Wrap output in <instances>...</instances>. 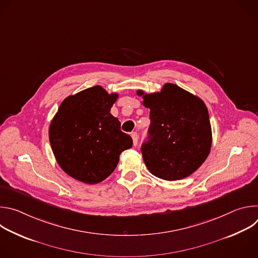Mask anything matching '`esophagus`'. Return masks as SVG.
I'll use <instances>...</instances> for the list:
<instances>
[{
    "label": "esophagus",
    "mask_w": 258,
    "mask_h": 258,
    "mask_svg": "<svg viewBox=\"0 0 258 258\" xmlns=\"http://www.w3.org/2000/svg\"><path fill=\"white\" fill-rule=\"evenodd\" d=\"M132 138H133V142H134V146H137L138 145V134L136 132H133L131 134Z\"/></svg>",
    "instance_id": "esophagus-1"
}]
</instances>
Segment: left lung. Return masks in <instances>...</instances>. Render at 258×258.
Instances as JSON below:
<instances>
[{"mask_svg":"<svg viewBox=\"0 0 258 258\" xmlns=\"http://www.w3.org/2000/svg\"><path fill=\"white\" fill-rule=\"evenodd\" d=\"M142 96L150 109L148 138L141 152L149 171L165 180L185 178L207 158L212 143L208 110L204 102L173 84Z\"/></svg>","mask_w":258,"mask_h":258,"instance_id":"8db88e82","label":"left lung"}]
</instances>
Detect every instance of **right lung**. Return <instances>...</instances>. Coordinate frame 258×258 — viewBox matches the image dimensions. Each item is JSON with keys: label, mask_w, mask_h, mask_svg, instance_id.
I'll return each instance as SVG.
<instances>
[{"label": "right lung", "mask_w": 258, "mask_h": 258, "mask_svg": "<svg viewBox=\"0 0 258 258\" xmlns=\"http://www.w3.org/2000/svg\"><path fill=\"white\" fill-rule=\"evenodd\" d=\"M118 98L95 86L61 103L49 127V139L60 167L85 183H98L113 172L133 139L110 113Z\"/></svg>", "instance_id": "1"}]
</instances>
